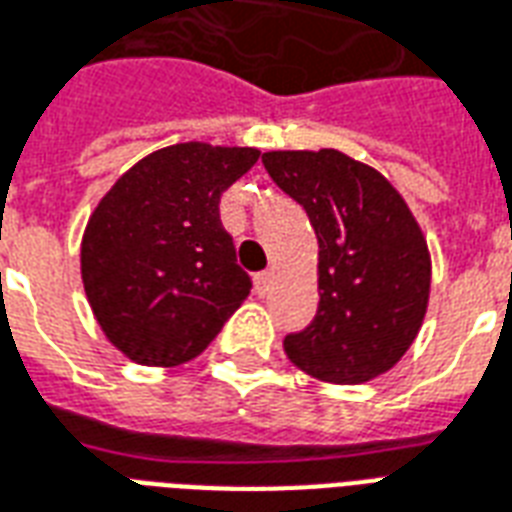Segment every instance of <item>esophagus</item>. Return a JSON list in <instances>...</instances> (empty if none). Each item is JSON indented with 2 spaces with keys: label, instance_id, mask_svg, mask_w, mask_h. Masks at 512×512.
Returning a JSON list of instances; mask_svg holds the SVG:
<instances>
[{
  "label": "esophagus",
  "instance_id": "1",
  "mask_svg": "<svg viewBox=\"0 0 512 512\" xmlns=\"http://www.w3.org/2000/svg\"><path fill=\"white\" fill-rule=\"evenodd\" d=\"M271 271H260V274L255 276V287H257V293L260 295H266L268 293V287H271Z\"/></svg>",
  "mask_w": 512,
  "mask_h": 512
}]
</instances>
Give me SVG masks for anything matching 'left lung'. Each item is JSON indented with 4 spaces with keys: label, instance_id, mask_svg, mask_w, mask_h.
<instances>
[{
    "label": "left lung",
    "instance_id": "8db88e82",
    "mask_svg": "<svg viewBox=\"0 0 512 512\" xmlns=\"http://www.w3.org/2000/svg\"><path fill=\"white\" fill-rule=\"evenodd\" d=\"M263 165L304 206L320 244V304L304 331L285 336L290 361L339 385L388 372L429 304V249L407 203L336 149L268 151Z\"/></svg>",
    "mask_w": 512,
    "mask_h": 512
}]
</instances>
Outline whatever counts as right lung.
Wrapping results in <instances>:
<instances>
[{"instance_id": "right-lung-1", "label": "right lung", "mask_w": 512, "mask_h": 512, "mask_svg": "<svg viewBox=\"0 0 512 512\" xmlns=\"http://www.w3.org/2000/svg\"><path fill=\"white\" fill-rule=\"evenodd\" d=\"M257 149L179 143L143 157L94 208L81 246L105 336L143 366H179L214 342L249 290L219 198Z\"/></svg>"}]
</instances>
